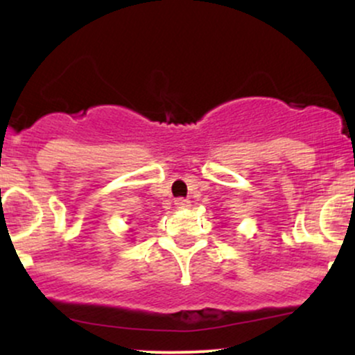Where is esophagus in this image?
I'll list each match as a JSON object with an SVG mask.
<instances>
[{
    "label": "esophagus",
    "instance_id": "1",
    "mask_svg": "<svg viewBox=\"0 0 355 355\" xmlns=\"http://www.w3.org/2000/svg\"><path fill=\"white\" fill-rule=\"evenodd\" d=\"M175 207H177V209H187V207H190V200L189 198H177V200H175Z\"/></svg>",
    "mask_w": 355,
    "mask_h": 355
}]
</instances>
